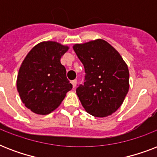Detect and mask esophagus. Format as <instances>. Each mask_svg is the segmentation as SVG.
<instances>
[{"instance_id":"obj_1","label":"esophagus","mask_w":157,"mask_h":157,"mask_svg":"<svg viewBox=\"0 0 157 157\" xmlns=\"http://www.w3.org/2000/svg\"><path fill=\"white\" fill-rule=\"evenodd\" d=\"M71 84H72L73 88H75V87L76 86V84H77V81H76V80H73V81H71Z\"/></svg>"}]
</instances>
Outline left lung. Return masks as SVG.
Returning <instances> with one entry per match:
<instances>
[{"label": "left lung", "instance_id": "left-lung-1", "mask_svg": "<svg viewBox=\"0 0 157 157\" xmlns=\"http://www.w3.org/2000/svg\"><path fill=\"white\" fill-rule=\"evenodd\" d=\"M73 50L86 71L76 94L86 111L104 117L119 108L129 91V69L121 54L102 39L76 44Z\"/></svg>", "mask_w": 157, "mask_h": 157}]
</instances>
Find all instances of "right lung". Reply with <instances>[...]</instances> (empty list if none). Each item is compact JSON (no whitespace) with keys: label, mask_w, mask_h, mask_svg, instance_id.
Wrapping results in <instances>:
<instances>
[{"label":"right lung","mask_w":157,"mask_h":157,"mask_svg":"<svg viewBox=\"0 0 157 157\" xmlns=\"http://www.w3.org/2000/svg\"><path fill=\"white\" fill-rule=\"evenodd\" d=\"M68 49L55 41H43L30 50L21 64L17 90L23 104L34 113L53 112L72 89L60 63Z\"/></svg>","instance_id":"1"}]
</instances>
